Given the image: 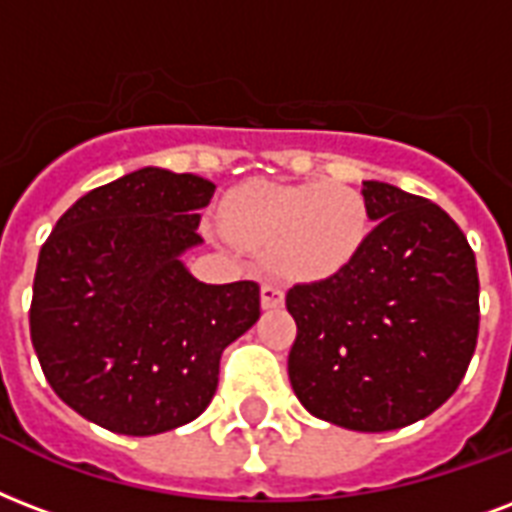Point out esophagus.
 <instances>
[{"instance_id": "obj_1", "label": "esophagus", "mask_w": 512, "mask_h": 512, "mask_svg": "<svg viewBox=\"0 0 512 512\" xmlns=\"http://www.w3.org/2000/svg\"><path fill=\"white\" fill-rule=\"evenodd\" d=\"M260 303H263L265 311H268V308H279L284 303V290L279 284L265 282L263 287H260Z\"/></svg>"}]
</instances>
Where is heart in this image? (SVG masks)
Segmentation results:
<instances>
[{
    "instance_id": "heart-1",
    "label": "heart",
    "mask_w": 512,
    "mask_h": 512,
    "mask_svg": "<svg viewBox=\"0 0 512 512\" xmlns=\"http://www.w3.org/2000/svg\"><path fill=\"white\" fill-rule=\"evenodd\" d=\"M368 206L351 187L260 185L241 195L228 212L233 239L287 276L327 279L357 257L368 239Z\"/></svg>"
}]
</instances>
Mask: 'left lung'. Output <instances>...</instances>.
I'll use <instances>...</instances> for the list:
<instances>
[{
    "mask_svg": "<svg viewBox=\"0 0 512 512\" xmlns=\"http://www.w3.org/2000/svg\"><path fill=\"white\" fill-rule=\"evenodd\" d=\"M376 222L346 268L295 284L290 384L311 416L389 432L438 411L462 384L478 341V268L438 204L365 179Z\"/></svg>",
    "mask_w": 512,
    "mask_h": 512,
    "instance_id": "8db88e82",
    "label": "left lung"
}]
</instances>
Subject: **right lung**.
<instances>
[{"label":"right lung","instance_id":"1","mask_svg":"<svg viewBox=\"0 0 512 512\" xmlns=\"http://www.w3.org/2000/svg\"><path fill=\"white\" fill-rule=\"evenodd\" d=\"M212 195L198 174L144 166L85 193L45 241L31 343L83 419L147 438L212 403L222 351L260 319L255 282L204 284L182 260Z\"/></svg>","mask_w":512,"mask_h":512}]
</instances>
